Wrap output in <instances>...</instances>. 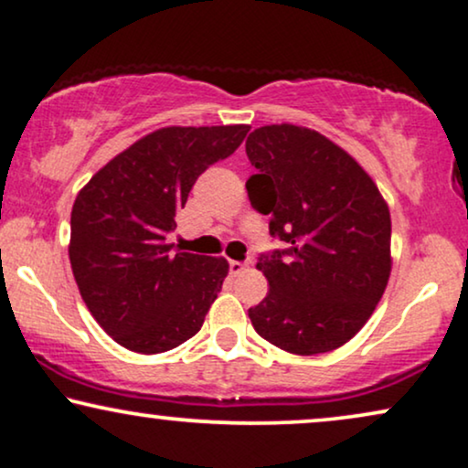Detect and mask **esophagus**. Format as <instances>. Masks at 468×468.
<instances>
[{"label": "esophagus", "mask_w": 468, "mask_h": 468, "mask_svg": "<svg viewBox=\"0 0 468 468\" xmlns=\"http://www.w3.org/2000/svg\"><path fill=\"white\" fill-rule=\"evenodd\" d=\"M245 271V264L243 262H239V261H229V273L232 275H239V273H243Z\"/></svg>", "instance_id": "1"}]
</instances>
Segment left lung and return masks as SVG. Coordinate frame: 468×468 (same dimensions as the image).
I'll list each match as a JSON object with an SVG mask.
<instances>
[{"instance_id":"left-lung-1","label":"left lung","mask_w":468,"mask_h":468,"mask_svg":"<svg viewBox=\"0 0 468 468\" xmlns=\"http://www.w3.org/2000/svg\"><path fill=\"white\" fill-rule=\"evenodd\" d=\"M258 173L251 206L288 250L256 264L269 292L250 308L253 330L297 356L338 349L365 327L390 278V212L356 158L302 125H264L247 136Z\"/></svg>"}]
</instances>
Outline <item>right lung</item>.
<instances>
[{"label": "right lung", "mask_w": 468, "mask_h": 468, "mask_svg": "<svg viewBox=\"0 0 468 468\" xmlns=\"http://www.w3.org/2000/svg\"><path fill=\"white\" fill-rule=\"evenodd\" d=\"M250 125H169L101 166L71 210L75 284L103 332L136 354L195 336L221 291L225 258L171 253L166 234L207 166L236 152Z\"/></svg>", "instance_id": "1"}]
</instances>
